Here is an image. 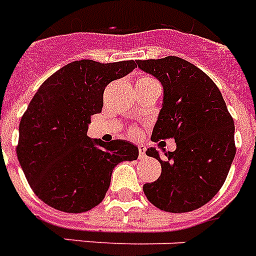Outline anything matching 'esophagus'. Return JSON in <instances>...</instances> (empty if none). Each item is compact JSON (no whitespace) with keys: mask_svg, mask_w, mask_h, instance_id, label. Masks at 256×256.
<instances>
[{"mask_svg":"<svg viewBox=\"0 0 256 256\" xmlns=\"http://www.w3.org/2000/svg\"><path fill=\"white\" fill-rule=\"evenodd\" d=\"M139 159H144L146 158V146H143V144H139Z\"/></svg>","mask_w":256,"mask_h":256,"instance_id":"34e87169","label":"esophagus"}]
</instances>
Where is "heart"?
<instances>
[{"mask_svg":"<svg viewBox=\"0 0 256 256\" xmlns=\"http://www.w3.org/2000/svg\"><path fill=\"white\" fill-rule=\"evenodd\" d=\"M148 81H154V80H152V78H139L138 84H139V82H148ZM132 134L134 135V136H138L139 132H138V130H132Z\"/></svg>","mask_w":256,"mask_h":256,"instance_id":"b5f03b06","label":"heart"}]
</instances>
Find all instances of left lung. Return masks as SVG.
Wrapping results in <instances>:
<instances>
[{
  "mask_svg": "<svg viewBox=\"0 0 256 256\" xmlns=\"http://www.w3.org/2000/svg\"><path fill=\"white\" fill-rule=\"evenodd\" d=\"M138 68L159 80L163 104L154 126V142L174 138L176 150L146 151L162 166L156 182L143 186L162 210L186 213L210 201L224 186L236 156L234 121L217 85L200 68L178 56L136 60Z\"/></svg>",
  "mask_w": 256,
  "mask_h": 256,
  "instance_id": "1",
  "label": "left lung"
}]
</instances>
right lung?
Listing matches in <instances>:
<instances>
[{"label": "right lung", "mask_w": 256, "mask_h": 256, "mask_svg": "<svg viewBox=\"0 0 256 256\" xmlns=\"http://www.w3.org/2000/svg\"><path fill=\"white\" fill-rule=\"evenodd\" d=\"M135 67L134 60H78L50 76L35 93L20 120L16 156L43 202L66 213L90 210L106 194L114 167L136 160L134 143H106L86 135L90 117L102 110L105 86Z\"/></svg>", "instance_id": "1"}]
</instances>
